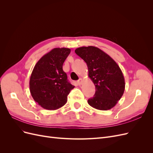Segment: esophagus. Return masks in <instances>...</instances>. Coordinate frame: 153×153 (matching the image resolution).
I'll return each mask as SVG.
<instances>
[{
	"mask_svg": "<svg viewBox=\"0 0 153 153\" xmlns=\"http://www.w3.org/2000/svg\"><path fill=\"white\" fill-rule=\"evenodd\" d=\"M82 78H79V80H78V81H77V84H78V85H80L82 84Z\"/></svg>",
	"mask_w": 153,
	"mask_h": 153,
	"instance_id": "esophagus-1",
	"label": "esophagus"
}]
</instances>
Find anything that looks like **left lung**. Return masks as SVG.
Instances as JSON below:
<instances>
[{"label":"left lung","mask_w":153,"mask_h":153,"mask_svg":"<svg viewBox=\"0 0 153 153\" xmlns=\"http://www.w3.org/2000/svg\"><path fill=\"white\" fill-rule=\"evenodd\" d=\"M75 52L86 62L88 76L95 85V94L88 100V103L100 110L113 108L121 98L125 89L124 78L118 64L96 47H82Z\"/></svg>","instance_id":"obj_1"}]
</instances>
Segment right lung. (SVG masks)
<instances>
[{
  "mask_svg": "<svg viewBox=\"0 0 153 153\" xmlns=\"http://www.w3.org/2000/svg\"><path fill=\"white\" fill-rule=\"evenodd\" d=\"M70 52L67 48H53L39 60L32 70L29 82L30 94L45 109L54 110L62 107L75 87L68 82L62 69Z\"/></svg>",
  "mask_w": 153,
  "mask_h": 153,
  "instance_id": "add662e5",
  "label": "right lung"
}]
</instances>
